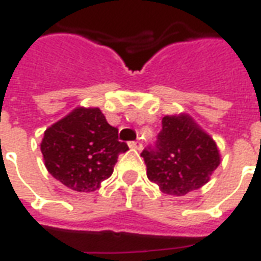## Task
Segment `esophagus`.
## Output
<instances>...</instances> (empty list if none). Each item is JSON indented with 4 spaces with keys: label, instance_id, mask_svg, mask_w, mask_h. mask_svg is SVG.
Returning a JSON list of instances; mask_svg holds the SVG:
<instances>
[{
    "label": "esophagus",
    "instance_id": "obj_1",
    "mask_svg": "<svg viewBox=\"0 0 261 261\" xmlns=\"http://www.w3.org/2000/svg\"><path fill=\"white\" fill-rule=\"evenodd\" d=\"M128 147H130L131 149H137V151H141L142 144L140 141H133V142H128Z\"/></svg>",
    "mask_w": 261,
    "mask_h": 261
}]
</instances>
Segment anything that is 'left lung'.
Returning a JSON list of instances; mask_svg holds the SVG:
<instances>
[{
    "label": "left lung",
    "mask_w": 261,
    "mask_h": 261,
    "mask_svg": "<svg viewBox=\"0 0 261 261\" xmlns=\"http://www.w3.org/2000/svg\"><path fill=\"white\" fill-rule=\"evenodd\" d=\"M148 179L169 196H185L210 181L221 164L218 145L190 114L162 119L156 147L142 151Z\"/></svg>",
    "instance_id": "1"
}]
</instances>
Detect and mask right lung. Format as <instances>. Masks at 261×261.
<instances>
[{
  "label": "right lung",
  "mask_w": 261,
  "mask_h": 261,
  "mask_svg": "<svg viewBox=\"0 0 261 261\" xmlns=\"http://www.w3.org/2000/svg\"><path fill=\"white\" fill-rule=\"evenodd\" d=\"M117 133L99 108H75L44 131L40 149L48 173L71 190L95 192L128 151Z\"/></svg>",
  "instance_id": "right-lung-1"
}]
</instances>
